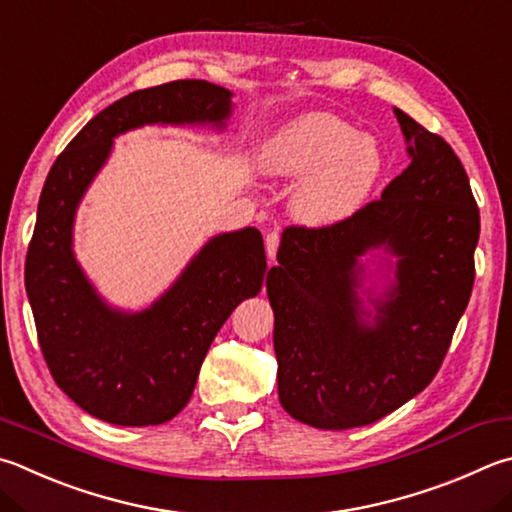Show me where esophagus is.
I'll return each instance as SVG.
<instances>
[{
	"label": "esophagus",
	"mask_w": 512,
	"mask_h": 512,
	"mask_svg": "<svg viewBox=\"0 0 512 512\" xmlns=\"http://www.w3.org/2000/svg\"><path fill=\"white\" fill-rule=\"evenodd\" d=\"M277 248H280V232H268L266 235V253H268V259H275L277 255Z\"/></svg>",
	"instance_id": "obj_1"
}]
</instances>
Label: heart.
Returning <instances> with one entry per match:
<instances>
[{
  "mask_svg": "<svg viewBox=\"0 0 512 512\" xmlns=\"http://www.w3.org/2000/svg\"><path fill=\"white\" fill-rule=\"evenodd\" d=\"M268 179L300 181L291 212L306 226H331L351 217L383 172V152L371 134L327 111L295 116L266 138L257 154Z\"/></svg>",
  "mask_w": 512,
  "mask_h": 512,
  "instance_id": "obj_1",
  "label": "heart"
}]
</instances>
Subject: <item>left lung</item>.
Segmentation results:
<instances>
[{"mask_svg":"<svg viewBox=\"0 0 512 512\" xmlns=\"http://www.w3.org/2000/svg\"><path fill=\"white\" fill-rule=\"evenodd\" d=\"M394 114L410 165L349 219L288 228L268 271L280 403L320 430L369 425L421 394L475 284L468 174L441 136Z\"/></svg>","mask_w":512,"mask_h":512,"instance_id":"8db88e82","label":"left lung"}]
</instances>
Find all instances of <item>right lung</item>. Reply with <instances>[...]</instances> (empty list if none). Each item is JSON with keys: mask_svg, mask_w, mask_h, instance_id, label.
Wrapping results in <instances>:
<instances>
[{"mask_svg": "<svg viewBox=\"0 0 512 512\" xmlns=\"http://www.w3.org/2000/svg\"><path fill=\"white\" fill-rule=\"evenodd\" d=\"M230 114L232 91L206 80L134 91L91 118L46 176L26 255V293L53 380L100 421L145 427L179 414L217 331L237 304L262 291L266 255L257 228L221 232L147 309H116L73 253L80 201L116 136L145 125L221 132Z\"/></svg>", "mask_w": 512, "mask_h": 512, "instance_id": "1", "label": "right lung"}]
</instances>
